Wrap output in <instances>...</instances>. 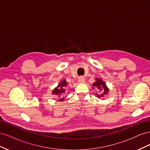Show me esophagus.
I'll use <instances>...</instances> for the list:
<instances>
[{"label": "esophagus", "instance_id": "34e87169", "mask_svg": "<svg viewBox=\"0 0 150 150\" xmlns=\"http://www.w3.org/2000/svg\"><path fill=\"white\" fill-rule=\"evenodd\" d=\"M84 81H85V79L84 78V77H83V76H80L78 78V83H84Z\"/></svg>", "mask_w": 150, "mask_h": 150}]
</instances>
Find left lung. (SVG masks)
<instances>
[{"label":"left lung","mask_w":150,"mask_h":150,"mask_svg":"<svg viewBox=\"0 0 150 150\" xmlns=\"http://www.w3.org/2000/svg\"><path fill=\"white\" fill-rule=\"evenodd\" d=\"M93 86H94V87H96L99 89H101L102 88L104 89V93L103 94H101L100 95L98 94V96L99 98H103L104 95H105L107 93V92L108 91V89L106 88V86L105 83H104L101 79H97L96 82L94 83Z\"/></svg>","instance_id":"obj_1"}]
</instances>
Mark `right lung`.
<instances>
[{"instance_id":"add662e5","label":"right lung","mask_w":150,"mask_h":150,"mask_svg":"<svg viewBox=\"0 0 150 150\" xmlns=\"http://www.w3.org/2000/svg\"><path fill=\"white\" fill-rule=\"evenodd\" d=\"M67 86V83L66 81H62L61 83L59 84L58 86L54 89V90L52 91V94H60V97H61V98L59 99V100L60 101H62L64 100V98H62V95H63V94L64 93L65 90H66V87Z\"/></svg>"}]
</instances>
